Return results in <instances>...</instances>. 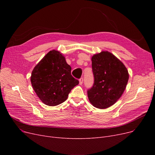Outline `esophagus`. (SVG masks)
<instances>
[{
  "mask_svg": "<svg viewBox=\"0 0 155 155\" xmlns=\"http://www.w3.org/2000/svg\"><path fill=\"white\" fill-rule=\"evenodd\" d=\"M83 81H84V78H80L79 79V84H80V85H82L83 84Z\"/></svg>",
  "mask_w": 155,
  "mask_h": 155,
  "instance_id": "1",
  "label": "esophagus"
}]
</instances>
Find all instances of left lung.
<instances>
[{
    "label": "left lung",
    "mask_w": 155,
    "mask_h": 155,
    "mask_svg": "<svg viewBox=\"0 0 155 155\" xmlns=\"http://www.w3.org/2000/svg\"><path fill=\"white\" fill-rule=\"evenodd\" d=\"M92 68L94 83L87 91L88 99L94 107L106 109L123 94L129 80L128 71L123 63L108 51L94 55Z\"/></svg>",
    "instance_id": "8db88e82"
}]
</instances>
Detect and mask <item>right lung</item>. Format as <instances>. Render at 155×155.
<instances>
[{
	"label": "right lung",
	"mask_w": 155,
	"mask_h": 155,
	"mask_svg": "<svg viewBox=\"0 0 155 155\" xmlns=\"http://www.w3.org/2000/svg\"><path fill=\"white\" fill-rule=\"evenodd\" d=\"M71 67L58 51L48 53L32 71L31 82L44 104L55 106L66 101L71 89L79 84L71 75Z\"/></svg>",
	"instance_id": "1"
}]
</instances>
